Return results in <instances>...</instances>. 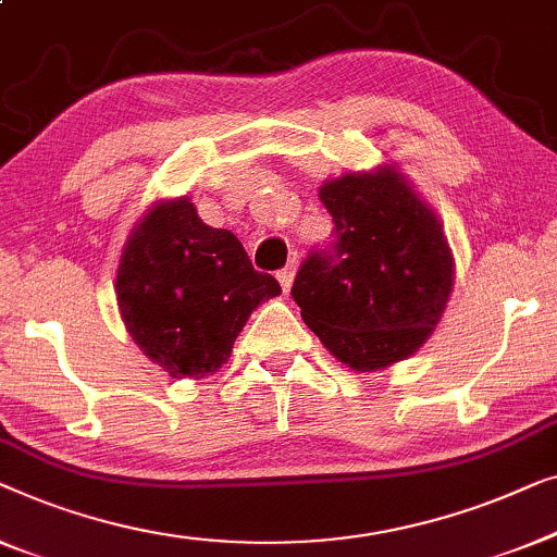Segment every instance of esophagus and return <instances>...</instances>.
<instances>
[{"mask_svg":"<svg viewBox=\"0 0 557 557\" xmlns=\"http://www.w3.org/2000/svg\"><path fill=\"white\" fill-rule=\"evenodd\" d=\"M295 270H297V262L293 260L287 264V268H282L280 272H277V280H280V285H282V289H289V285H293V277H295Z\"/></svg>","mask_w":557,"mask_h":557,"instance_id":"1","label":"esophagus"}]
</instances>
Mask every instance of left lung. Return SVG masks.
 I'll return each instance as SVG.
<instances>
[{"label":"left lung","instance_id":"obj_1","mask_svg":"<svg viewBox=\"0 0 557 557\" xmlns=\"http://www.w3.org/2000/svg\"><path fill=\"white\" fill-rule=\"evenodd\" d=\"M333 239L297 270L293 300L323 346L356 371L411 356L442 318L454 264L442 224L391 169L327 182Z\"/></svg>","mask_w":557,"mask_h":557}]
</instances>
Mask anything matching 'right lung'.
Wrapping results in <instances>:
<instances>
[{
    "label": "right lung",
    "instance_id": "add662e5",
    "mask_svg": "<svg viewBox=\"0 0 557 557\" xmlns=\"http://www.w3.org/2000/svg\"><path fill=\"white\" fill-rule=\"evenodd\" d=\"M119 305L131 338L174 379L214 373L232 354L252 310L280 295L242 242L211 230L191 201L148 211L123 249Z\"/></svg>",
    "mask_w": 557,
    "mask_h": 557
}]
</instances>
